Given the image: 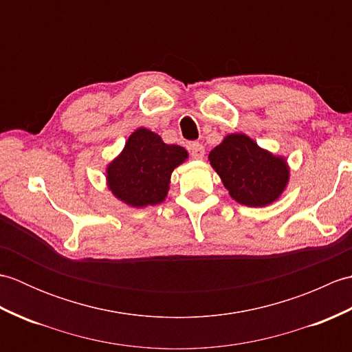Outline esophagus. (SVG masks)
I'll return each instance as SVG.
<instances>
[{
  "label": "esophagus",
  "instance_id": "obj_1",
  "mask_svg": "<svg viewBox=\"0 0 352 352\" xmlns=\"http://www.w3.org/2000/svg\"><path fill=\"white\" fill-rule=\"evenodd\" d=\"M189 149H190L192 159L203 160V157H204V154H206V149H204L203 144H199V142H193V144H190Z\"/></svg>",
  "mask_w": 352,
  "mask_h": 352
}]
</instances>
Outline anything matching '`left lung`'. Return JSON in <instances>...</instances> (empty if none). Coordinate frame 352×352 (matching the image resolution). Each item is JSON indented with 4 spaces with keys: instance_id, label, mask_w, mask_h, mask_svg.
Masks as SVG:
<instances>
[{
    "instance_id": "obj_1",
    "label": "left lung",
    "mask_w": 352,
    "mask_h": 352,
    "mask_svg": "<svg viewBox=\"0 0 352 352\" xmlns=\"http://www.w3.org/2000/svg\"><path fill=\"white\" fill-rule=\"evenodd\" d=\"M208 162L230 197L248 207H266L278 199L290 180L284 155L261 148L245 133H231L208 154Z\"/></svg>"
}]
</instances>
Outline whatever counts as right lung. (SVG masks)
Returning <instances> with one entry per match:
<instances>
[{"mask_svg": "<svg viewBox=\"0 0 352 352\" xmlns=\"http://www.w3.org/2000/svg\"><path fill=\"white\" fill-rule=\"evenodd\" d=\"M188 159L189 153L183 146L164 144L159 134L140 126L107 163V189L129 207L160 204L168 197L172 172Z\"/></svg>", "mask_w": 352, "mask_h": 352, "instance_id": "obj_1", "label": "right lung"}]
</instances>
